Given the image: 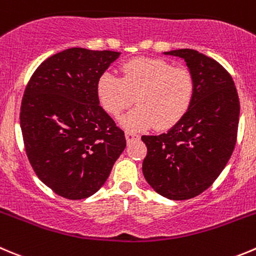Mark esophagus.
Wrapping results in <instances>:
<instances>
[{
	"label": "esophagus",
	"instance_id": "34e87169",
	"mask_svg": "<svg viewBox=\"0 0 256 256\" xmlns=\"http://www.w3.org/2000/svg\"><path fill=\"white\" fill-rule=\"evenodd\" d=\"M125 136H126V142H135V140H139L140 139V136L138 135V134H136V132H132V131H126Z\"/></svg>",
	"mask_w": 256,
	"mask_h": 256
}]
</instances>
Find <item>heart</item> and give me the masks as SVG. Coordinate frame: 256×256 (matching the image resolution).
I'll return each instance as SVG.
<instances>
[{"mask_svg":"<svg viewBox=\"0 0 256 256\" xmlns=\"http://www.w3.org/2000/svg\"><path fill=\"white\" fill-rule=\"evenodd\" d=\"M122 77L101 74L97 96L102 107L118 116L134 102L138 106L120 120L130 130H166L182 120L194 97V78L186 66H173L163 59L136 58L121 66Z\"/></svg>","mask_w":256,"mask_h":256,"instance_id":"1","label":"heart"}]
</instances>
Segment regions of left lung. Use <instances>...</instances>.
I'll use <instances>...</instances> for the list:
<instances>
[{"label":"left lung","mask_w":256,"mask_h":256,"mask_svg":"<svg viewBox=\"0 0 256 256\" xmlns=\"http://www.w3.org/2000/svg\"><path fill=\"white\" fill-rule=\"evenodd\" d=\"M166 56L184 59L194 78V97L187 114L168 132L142 136L146 182L163 197L184 200L211 187L235 149L240 102L232 77L210 56L193 49Z\"/></svg>","instance_id":"8db88e82"}]
</instances>
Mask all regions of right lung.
Here are the masks:
<instances>
[{
	"label": "right lung",
	"mask_w": 256,
	"mask_h": 256,
	"mask_svg": "<svg viewBox=\"0 0 256 256\" xmlns=\"http://www.w3.org/2000/svg\"><path fill=\"white\" fill-rule=\"evenodd\" d=\"M121 52L70 48L42 62L21 102L20 125L38 178L68 200L96 193L126 148L100 106L97 82Z\"/></svg>",
	"instance_id": "add662e5"
}]
</instances>
